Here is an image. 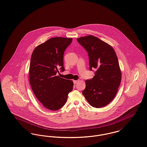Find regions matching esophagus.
<instances>
[{"label": "esophagus", "instance_id": "1", "mask_svg": "<svg viewBox=\"0 0 147 147\" xmlns=\"http://www.w3.org/2000/svg\"><path fill=\"white\" fill-rule=\"evenodd\" d=\"M78 82H79V80H73V83H74V84L78 83Z\"/></svg>", "mask_w": 147, "mask_h": 147}]
</instances>
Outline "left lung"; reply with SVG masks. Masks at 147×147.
I'll return each mask as SVG.
<instances>
[{"mask_svg": "<svg viewBox=\"0 0 147 147\" xmlns=\"http://www.w3.org/2000/svg\"><path fill=\"white\" fill-rule=\"evenodd\" d=\"M77 41L88 52L90 70H95L93 78L86 80L82 94L92 107H103L112 101L121 83L117 56L110 45L94 36L80 37Z\"/></svg>", "mask_w": 147, "mask_h": 147, "instance_id": "left-lung-1", "label": "left lung"}]
</instances>
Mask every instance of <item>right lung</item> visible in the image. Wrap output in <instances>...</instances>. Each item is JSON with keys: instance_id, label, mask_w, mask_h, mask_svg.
I'll return each instance as SVG.
<instances>
[{"instance_id": "right-lung-1", "label": "right lung", "mask_w": 147, "mask_h": 147, "mask_svg": "<svg viewBox=\"0 0 147 147\" xmlns=\"http://www.w3.org/2000/svg\"><path fill=\"white\" fill-rule=\"evenodd\" d=\"M72 38L55 37L35 48L31 57L29 82L36 98L44 107L57 111L66 103L73 88L71 80L60 78L64 71L63 56Z\"/></svg>"}]
</instances>
